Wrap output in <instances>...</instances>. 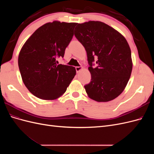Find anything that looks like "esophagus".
Returning a JSON list of instances; mask_svg holds the SVG:
<instances>
[{"label":"esophagus","mask_w":154,"mask_h":154,"mask_svg":"<svg viewBox=\"0 0 154 154\" xmlns=\"http://www.w3.org/2000/svg\"><path fill=\"white\" fill-rule=\"evenodd\" d=\"M82 69H83L82 67H76V71L77 72H80V71H82Z\"/></svg>","instance_id":"esophagus-1"}]
</instances>
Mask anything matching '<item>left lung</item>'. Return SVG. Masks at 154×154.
I'll list each match as a JSON object with an SVG mask.
<instances>
[{"mask_svg": "<svg viewBox=\"0 0 154 154\" xmlns=\"http://www.w3.org/2000/svg\"><path fill=\"white\" fill-rule=\"evenodd\" d=\"M74 35L85 48L91 81L84 86L91 99L107 102L122 94L131 75V51L125 37L105 23L78 24ZM96 67H93L94 57Z\"/></svg>", "mask_w": 154, "mask_h": 154, "instance_id": "8db88e82", "label": "left lung"}]
</instances>
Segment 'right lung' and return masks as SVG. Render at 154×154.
I'll list each match as a JSON object with an SVG mask.
<instances>
[{"label":"right lung","mask_w":154,"mask_h":154,"mask_svg":"<svg viewBox=\"0 0 154 154\" xmlns=\"http://www.w3.org/2000/svg\"><path fill=\"white\" fill-rule=\"evenodd\" d=\"M76 23L48 22L37 29L22 46L18 63L22 81L34 96L44 100L58 98L76 75L75 67L57 65L72 40Z\"/></svg>","instance_id":"1"}]
</instances>
